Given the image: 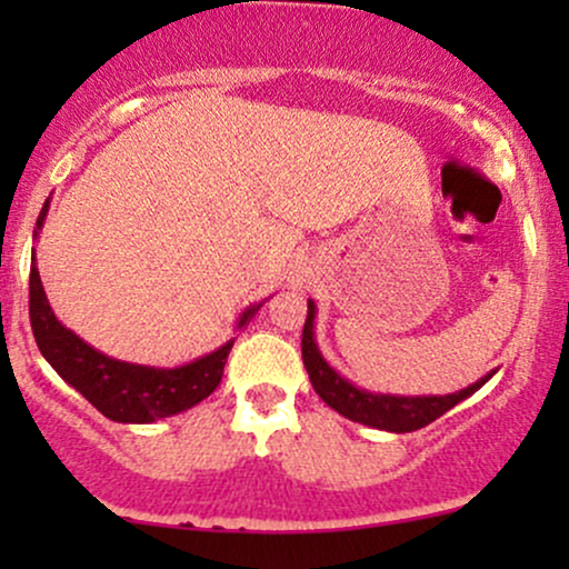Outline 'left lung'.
<instances>
[{
	"mask_svg": "<svg viewBox=\"0 0 569 569\" xmlns=\"http://www.w3.org/2000/svg\"><path fill=\"white\" fill-rule=\"evenodd\" d=\"M316 316L318 307L312 299H307V321L302 331V361L307 375H310L312 388L323 398V403H329L331 409L339 411L342 417H348L352 422H361V426L388 430V433H411V430H420L430 426L433 420H439L441 415H447L449 409L457 407L460 401H466L468 396H473L481 385L492 380L495 369L489 375L476 380L468 388L457 390V393L447 396H398V393H371L367 388H358L348 377H342L339 371L326 361V356L318 348L316 339Z\"/></svg>",
	"mask_w": 569,
	"mask_h": 569,
	"instance_id": "left-lung-1",
	"label": "left lung"
}]
</instances>
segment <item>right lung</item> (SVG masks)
Instances as JSON below:
<instances>
[{
    "label": "right lung",
    "instance_id": "add662e5",
    "mask_svg": "<svg viewBox=\"0 0 569 569\" xmlns=\"http://www.w3.org/2000/svg\"><path fill=\"white\" fill-rule=\"evenodd\" d=\"M48 208L50 198L39 211L34 240L44 227ZM262 305L264 302L248 305L238 316L234 329H243ZM29 316L37 348L44 361L58 371V377L88 398L103 417L114 422H130V426H147L162 417H173L211 396L219 388L227 356L234 345V337L227 339L221 348L181 367H147V363H130L107 356L58 321L44 293L42 278H39L34 251H31L29 276Z\"/></svg>",
    "mask_w": 569,
    "mask_h": 569
}]
</instances>
